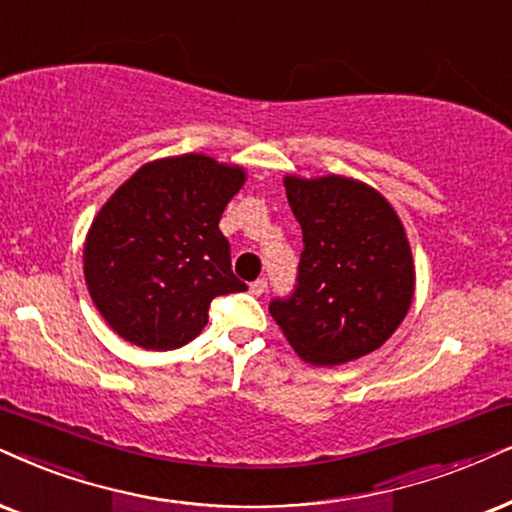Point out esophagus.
Returning a JSON list of instances; mask_svg holds the SVG:
<instances>
[{
	"label": "esophagus",
	"mask_w": 512,
	"mask_h": 512,
	"mask_svg": "<svg viewBox=\"0 0 512 512\" xmlns=\"http://www.w3.org/2000/svg\"><path fill=\"white\" fill-rule=\"evenodd\" d=\"M267 290V278H257V281L250 283V293L252 295H262Z\"/></svg>",
	"instance_id": "esophagus-1"
}]
</instances>
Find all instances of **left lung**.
Instances as JSON below:
<instances>
[{"label": "left lung", "instance_id": "obj_1", "mask_svg": "<svg viewBox=\"0 0 512 512\" xmlns=\"http://www.w3.org/2000/svg\"><path fill=\"white\" fill-rule=\"evenodd\" d=\"M304 250L295 290L269 312L314 366H335L378 349L404 321L416 288L411 245L397 212L371 186L328 174L286 177Z\"/></svg>", "mask_w": 512, "mask_h": 512}]
</instances>
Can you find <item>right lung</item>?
I'll return each instance as SVG.
<instances>
[{
    "mask_svg": "<svg viewBox=\"0 0 512 512\" xmlns=\"http://www.w3.org/2000/svg\"><path fill=\"white\" fill-rule=\"evenodd\" d=\"M243 181V167L186 153L144 165L99 210L84 243V281L120 338L177 349L203 331L215 297L248 288L219 231Z\"/></svg>",
    "mask_w": 512,
    "mask_h": 512,
    "instance_id": "1",
    "label": "right lung"
}]
</instances>
